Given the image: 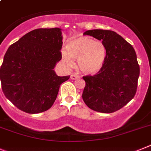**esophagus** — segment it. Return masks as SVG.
<instances>
[{
	"label": "esophagus",
	"mask_w": 151,
	"mask_h": 151,
	"mask_svg": "<svg viewBox=\"0 0 151 151\" xmlns=\"http://www.w3.org/2000/svg\"><path fill=\"white\" fill-rule=\"evenodd\" d=\"M78 76L77 75H76V74H71V75H70V79H72V80H76V79H77V78H78Z\"/></svg>",
	"instance_id": "1"
}]
</instances>
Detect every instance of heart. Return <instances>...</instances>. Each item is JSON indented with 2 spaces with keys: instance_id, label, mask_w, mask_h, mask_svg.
<instances>
[{
  "instance_id": "1",
  "label": "heart",
  "mask_w": 151,
  "mask_h": 151,
  "mask_svg": "<svg viewBox=\"0 0 151 151\" xmlns=\"http://www.w3.org/2000/svg\"><path fill=\"white\" fill-rule=\"evenodd\" d=\"M66 52L62 58L68 66L73 65V60L77 59L80 70L85 74H95L103 68L106 58V48L100 42L87 36L72 39L66 45Z\"/></svg>"
}]
</instances>
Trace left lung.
I'll return each mask as SVG.
<instances>
[{"label": "left lung", "mask_w": 151, "mask_h": 151, "mask_svg": "<svg viewBox=\"0 0 151 151\" xmlns=\"http://www.w3.org/2000/svg\"><path fill=\"white\" fill-rule=\"evenodd\" d=\"M83 35L93 36L106 48L103 68L93 76H84L82 98L96 112L112 113L124 106L137 91L140 67L131 44L112 30L92 29Z\"/></svg>", "instance_id": "obj_1"}]
</instances>
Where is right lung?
<instances>
[{"label": "right lung", "mask_w": 151, "mask_h": 151, "mask_svg": "<svg viewBox=\"0 0 151 151\" xmlns=\"http://www.w3.org/2000/svg\"><path fill=\"white\" fill-rule=\"evenodd\" d=\"M61 29H37L8 48L0 69L4 94L19 109L29 114L50 109L61 83L70 76L54 70L61 59Z\"/></svg>", "instance_id": "obj_1"}]
</instances>
